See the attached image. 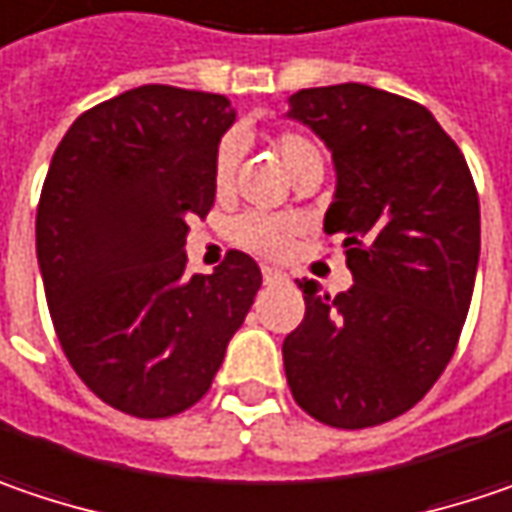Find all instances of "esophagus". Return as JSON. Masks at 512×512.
I'll use <instances>...</instances> for the list:
<instances>
[{"label": "esophagus", "mask_w": 512, "mask_h": 512, "mask_svg": "<svg viewBox=\"0 0 512 512\" xmlns=\"http://www.w3.org/2000/svg\"><path fill=\"white\" fill-rule=\"evenodd\" d=\"M284 278V272H278V269H272V266H263V281H266V284H278V281H284Z\"/></svg>", "instance_id": "34e87169"}]
</instances>
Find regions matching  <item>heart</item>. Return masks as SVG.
<instances>
[{
    "instance_id": "1",
    "label": "heart",
    "mask_w": 512,
    "mask_h": 512,
    "mask_svg": "<svg viewBox=\"0 0 512 512\" xmlns=\"http://www.w3.org/2000/svg\"><path fill=\"white\" fill-rule=\"evenodd\" d=\"M272 150L278 156V162L284 165L289 173V179L310 165H324L321 159V147L310 136L304 133H278L272 138ZM237 162H240V144L234 138H226L220 147H217V156H214V188L220 194H226L228 188L234 185V173H237ZM295 226L289 220H275V217H260V214H249L243 217L234 234L237 240L252 249L257 255L278 257L284 255L289 249V237H292Z\"/></svg>"
}]
</instances>
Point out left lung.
<instances>
[{
    "label": "left lung",
    "mask_w": 512,
    "mask_h": 512,
    "mask_svg": "<svg viewBox=\"0 0 512 512\" xmlns=\"http://www.w3.org/2000/svg\"><path fill=\"white\" fill-rule=\"evenodd\" d=\"M289 121L333 156L324 231L342 234L353 286L304 281V321L284 339L295 403L318 423L368 429L420 403L449 365L481 255L464 153L426 106L365 83L301 89Z\"/></svg>",
    "instance_id": "8db88e82"
}]
</instances>
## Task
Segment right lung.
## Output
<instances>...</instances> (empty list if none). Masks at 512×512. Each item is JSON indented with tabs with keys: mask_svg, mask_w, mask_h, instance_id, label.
I'll return each mask as SVG.
<instances>
[{
	"mask_svg": "<svg viewBox=\"0 0 512 512\" xmlns=\"http://www.w3.org/2000/svg\"><path fill=\"white\" fill-rule=\"evenodd\" d=\"M228 98L138 86L83 112L54 150L37 208V263L57 339L112 408L159 420L202 400L260 289L228 252L185 275L188 220L214 205Z\"/></svg>",
	"mask_w": 512,
	"mask_h": 512,
	"instance_id": "right-lung-1",
	"label": "right lung"
}]
</instances>
